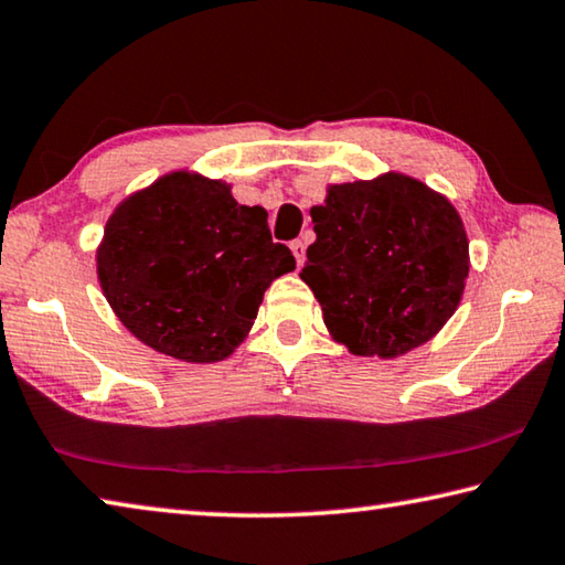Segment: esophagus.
Masks as SVG:
<instances>
[{"label":"esophagus","instance_id":"34e87169","mask_svg":"<svg viewBox=\"0 0 565 565\" xmlns=\"http://www.w3.org/2000/svg\"><path fill=\"white\" fill-rule=\"evenodd\" d=\"M291 252H294V256H296V264H303V259H306V244L301 242V238H296V242H291Z\"/></svg>","mask_w":565,"mask_h":565}]
</instances>
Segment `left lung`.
<instances>
[{"instance_id": "1", "label": "left lung", "mask_w": 565, "mask_h": 565, "mask_svg": "<svg viewBox=\"0 0 565 565\" xmlns=\"http://www.w3.org/2000/svg\"><path fill=\"white\" fill-rule=\"evenodd\" d=\"M311 218L317 242L299 276L353 356L398 359L454 317L471 256L463 218L441 191L384 171L329 184Z\"/></svg>"}]
</instances>
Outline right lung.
Masks as SVG:
<instances>
[{
  "mask_svg": "<svg viewBox=\"0 0 565 565\" xmlns=\"http://www.w3.org/2000/svg\"><path fill=\"white\" fill-rule=\"evenodd\" d=\"M266 218L222 179L169 171L119 202L104 226V299L149 349L186 363L224 361L252 331L271 281L296 269Z\"/></svg>",
  "mask_w": 565,
  "mask_h": 565,
  "instance_id": "add662e5",
  "label": "right lung"
}]
</instances>
